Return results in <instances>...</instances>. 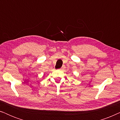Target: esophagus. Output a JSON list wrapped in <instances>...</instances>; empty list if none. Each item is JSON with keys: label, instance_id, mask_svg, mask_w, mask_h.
I'll list each match as a JSON object with an SVG mask.
<instances>
[{"label": "esophagus", "instance_id": "34e87169", "mask_svg": "<svg viewBox=\"0 0 120 120\" xmlns=\"http://www.w3.org/2000/svg\"><path fill=\"white\" fill-rule=\"evenodd\" d=\"M65 68V67L64 66H63V67H62V68H60V70H63Z\"/></svg>", "mask_w": 120, "mask_h": 120}]
</instances>
